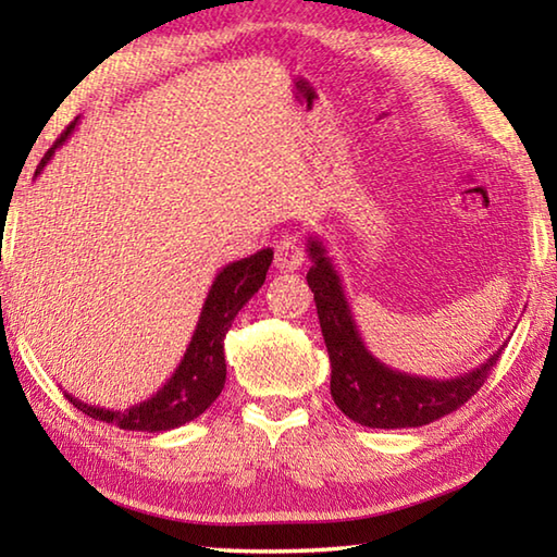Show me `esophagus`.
I'll list each match as a JSON object with an SVG mask.
<instances>
[{"label": "esophagus", "mask_w": 557, "mask_h": 557, "mask_svg": "<svg viewBox=\"0 0 557 557\" xmlns=\"http://www.w3.org/2000/svg\"><path fill=\"white\" fill-rule=\"evenodd\" d=\"M301 260H305V252H301V245L297 238H282L275 245V265L277 270L295 272L299 270Z\"/></svg>", "instance_id": "1"}]
</instances>
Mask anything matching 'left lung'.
<instances>
[{
  "mask_svg": "<svg viewBox=\"0 0 557 557\" xmlns=\"http://www.w3.org/2000/svg\"><path fill=\"white\" fill-rule=\"evenodd\" d=\"M307 256L312 260L307 285L314 292L319 326L332 361V398L358 425L379 430L430 425L461 408L502 358L506 344L474 371L447 381L391 369L363 344L342 275L319 235H307Z\"/></svg>",
  "mask_w": 557,
  "mask_h": 557,
  "instance_id": "8db88e82",
  "label": "left lung"
}]
</instances>
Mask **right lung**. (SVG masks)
Masks as SVG:
<instances>
[{
    "mask_svg": "<svg viewBox=\"0 0 557 557\" xmlns=\"http://www.w3.org/2000/svg\"><path fill=\"white\" fill-rule=\"evenodd\" d=\"M78 117L71 122L69 129L55 139V145L44 154L41 164L36 166V174L44 172V166L51 162L65 139L73 135ZM272 262V248H262L256 256L228 262L213 277V285L206 295L201 307L199 322H196L194 336L188 342L184 358L178 361L176 371L169 375V381L159 388L152 398L137 405H129L125 410H110L100 405H88L75 398L71 393H63L81 412L90 414L92 420L110 422L120 430L129 432H166L182 428L186 422L199 418L201 412L211 408V403L219 398L225 385V354L223 338L228 334L235 314L248 305V299L256 295L265 282V275Z\"/></svg>",
    "mask_w": 557,
    "mask_h": 557,
    "instance_id": "1",
    "label": "right lung"
}]
</instances>
